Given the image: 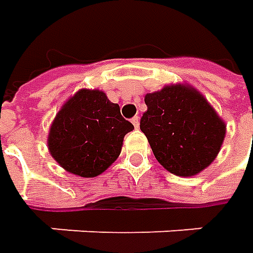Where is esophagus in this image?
I'll return each instance as SVG.
<instances>
[{
    "instance_id": "esophagus-1",
    "label": "esophagus",
    "mask_w": 253,
    "mask_h": 253,
    "mask_svg": "<svg viewBox=\"0 0 253 253\" xmlns=\"http://www.w3.org/2000/svg\"><path fill=\"white\" fill-rule=\"evenodd\" d=\"M132 124H133L135 128H139V117H138V115H135V117L132 118Z\"/></svg>"
}]
</instances>
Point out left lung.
<instances>
[{"label":"left lung","instance_id":"1","mask_svg":"<svg viewBox=\"0 0 253 253\" xmlns=\"http://www.w3.org/2000/svg\"><path fill=\"white\" fill-rule=\"evenodd\" d=\"M141 131L162 166L190 177L211 165L225 138V124L210 102L187 84L145 95Z\"/></svg>","mask_w":253,"mask_h":253}]
</instances>
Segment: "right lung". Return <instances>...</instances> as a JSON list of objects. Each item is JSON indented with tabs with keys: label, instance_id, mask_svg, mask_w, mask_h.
<instances>
[{
	"label": "right lung",
	"instance_id": "1",
	"mask_svg": "<svg viewBox=\"0 0 253 253\" xmlns=\"http://www.w3.org/2000/svg\"><path fill=\"white\" fill-rule=\"evenodd\" d=\"M133 129L120 105L100 90H80L64 102L52 122L47 146L69 173L95 177L120 156L124 136Z\"/></svg>",
	"mask_w": 253,
	"mask_h": 253
}]
</instances>
